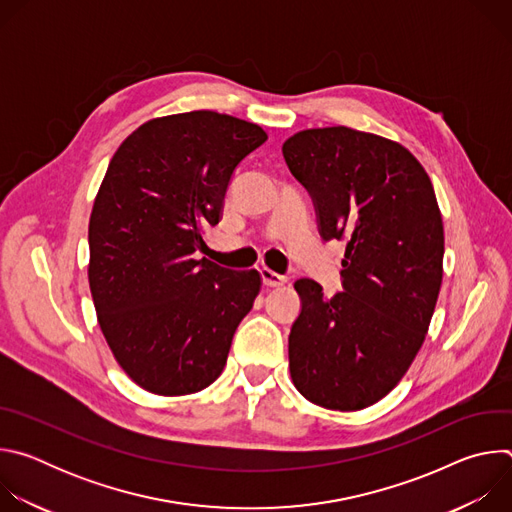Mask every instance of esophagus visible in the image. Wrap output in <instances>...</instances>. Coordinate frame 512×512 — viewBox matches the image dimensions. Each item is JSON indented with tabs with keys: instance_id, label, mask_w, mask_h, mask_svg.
Wrapping results in <instances>:
<instances>
[{
	"instance_id": "1",
	"label": "esophagus",
	"mask_w": 512,
	"mask_h": 512,
	"mask_svg": "<svg viewBox=\"0 0 512 512\" xmlns=\"http://www.w3.org/2000/svg\"><path fill=\"white\" fill-rule=\"evenodd\" d=\"M259 273H261V279H263V283H265V285H269V287H277V285H283V283L287 281V277H285V275H281V273H275V271H271L269 267H263V269H259Z\"/></svg>"
}]
</instances>
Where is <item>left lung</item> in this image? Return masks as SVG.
Instances as JSON below:
<instances>
[{
	"label": "left lung",
	"instance_id": "1",
	"mask_svg": "<svg viewBox=\"0 0 512 512\" xmlns=\"http://www.w3.org/2000/svg\"><path fill=\"white\" fill-rule=\"evenodd\" d=\"M283 158L312 196L322 241H346L342 291L294 283L289 373L312 403L356 411L383 399L419 352L442 285L444 225L423 166L385 137L306 129Z\"/></svg>",
	"mask_w": 512,
	"mask_h": 512
}]
</instances>
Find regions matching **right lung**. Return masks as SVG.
<instances>
[{"mask_svg":"<svg viewBox=\"0 0 512 512\" xmlns=\"http://www.w3.org/2000/svg\"><path fill=\"white\" fill-rule=\"evenodd\" d=\"M265 139L255 123L192 111L143 123L109 162L89 223V283L107 344L145 391L190 395L225 369L261 277L196 251Z\"/></svg>","mask_w":512,"mask_h":512,"instance_id":"1","label":"right lung"}]
</instances>
